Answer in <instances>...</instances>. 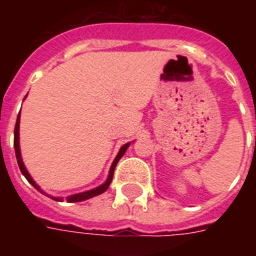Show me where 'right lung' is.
I'll return each mask as SVG.
<instances>
[{
	"instance_id": "1",
	"label": "right lung",
	"mask_w": 256,
	"mask_h": 256,
	"mask_svg": "<svg viewBox=\"0 0 256 256\" xmlns=\"http://www.w3.org/2000/svg\"><path fill=\"white\" fill-rule=\"evenodd\" d=\"M20 118H21V116L18 114L17 122H16V128H14V150H16V156H17L18 166H20V170H21L22 175H24V176H25L28 180H29L30 184H33V186L36 187L38 191H41L42 194H46L45 191H42L41 187L38 186L37 183L34 182L33 178H32V175L29 174V171L26 170L25 164H24V162H22L21 150H20ZM130 144H132V142H128V144H124V146L120 148V152H118V154H116V160H114V162H112V166H110V171H108V179H106V180H104V182L102 183L100 186L96 187V188H92V190L84 191V192H78V194L69 195V196H66V200L70 203L82 202V200H86V199H90V198H92V196H96V195L102 194V192H104V191L108 190V186H110V183H112V175H114V170H116V164H118L120 158L124 156V154L126 152V150H128V148L130 146ZM50 198L54 199V200H57V202H62V200H64V198H61V196H50Z\"/></svg>"
}]
</instances>
